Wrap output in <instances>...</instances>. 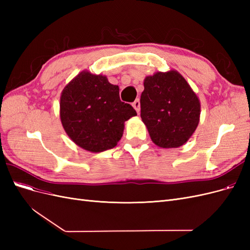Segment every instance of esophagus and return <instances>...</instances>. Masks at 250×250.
<instances>
[{"label": "esophagus", "mask_w": 250, "mask_h": 250, "mask_svg": "<svg viewBox=\"0 0 250 250\" xmlns=\"http://www.w3.org/2000/svg\"><path fill=\"white\" fill-rule=\"evenodd\" d=\"M132 106H133V108H134L135 110H137V112L139 113L140 110H141V103H140V100H139V99L135 100V101L132 103Z\"/></svg>", "instance_id": "esophagus-1"}]
</instances>
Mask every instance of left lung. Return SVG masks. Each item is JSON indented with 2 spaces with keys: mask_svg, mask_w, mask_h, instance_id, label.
Here are the masks:
<instances>
[{
  "mask_svg": "<svg viewBox=\"0 0 250 250\" xmlns=\"http://www.w3.org/2000/svg\"><path fill=\"white\" fill-rule=\"evenodd\" d=\"M141 118L156 146L178 148L199 124L200 101L180 73L156 72L144 80Z\"/></svg>",
  "mask_w": 250,
  "mask_h": 250,
  "instance_id": "obj_1",
  "label": "left lung"
}]
</instances>
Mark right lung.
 I'll list each match as a JSON object with an SVG mask.
<instances>
[{"label": "right lung", "mask_w": 250, "mask_h": 250, "mask_svg": "<svg viewBox=\"0 0 250 250\" xmlns=\"http://www.w3.org/2000/svg\"><path fill=\"white\" fill-rule=\"evenodd\" d=\"M119 86L106 76L82 71L60 96V120L70 139L89 152L117 146L124 123L137 116L130 104L120 100Z\"/></svg>", "instance_id": "right-lung-1"}]
</instances>
